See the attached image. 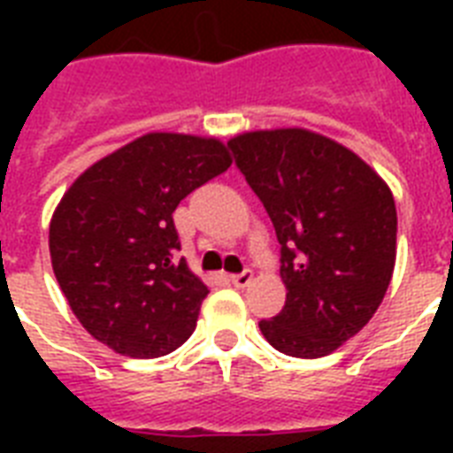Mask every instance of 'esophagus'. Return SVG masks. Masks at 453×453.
<instances>
[{"label":"esophagus","mask_w":453,"mask_h":453,"mask_svg":"<svg viewBox=\"0 0 453 453\" xmlns=\"http://www.w3.org/2000/svg\"><path fill=\"white\" fill-rule=\"evenodd\" d=\"M226 270H227V275H230V280H233L234 287H247V284L251 282V270H249L242 261L227 263Z\"/></svg>","instance_id":"1"}]
</instances>
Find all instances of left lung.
Here are the masks:
<instances>
[{"mask_svg": "<svg viewBox=\"0 0 453 453\" xmlns=\"http://www.w3.org/2000/svg\"><path fill=\"white\" fill-rule=\"evenodd\" d=\"M223 171L219 141L150 134L70 185L49 227L51 265L96 341L150 359L192 336L209 289L180 256L173 211Z\"/></svg>", "mask_w": 453, "mask_h": 453, "instance_id": "8db88e82", "label": "left lung"}]
</instances>
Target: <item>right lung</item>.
I'll return each mask as SVG.
<instances>
[{"mask_svg": "<svg viewBox=\"0 0 453 453\" xmlns=\"http://www.w3.org/2000/svg\"><path fill=\"white\" fill-rule=\"evenodd\" d=\"M230 152L280 242L287 301L258 322L263 336L291 357H324L386 296L397 242L393 195L365 164L336 159L305 131L244 134Z\"/></svg>", "mask_w": 453, "mask_h": 453, "instance_id": "obj_1", "label": "right lung"}]
</instances>
